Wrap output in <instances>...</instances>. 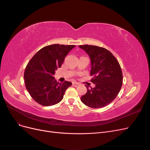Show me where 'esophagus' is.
I'll list each match as a JSON object with an SVG mask.
<instances>
[{"label":"esophagus","mask_w":150,"mask_h":150,"mask_svg":"<svg viewBox=\"0 0 150 150\" xmlns=\"http://www.w3.org/2000/svg\"><path fill=\"white\" fill-rule=\"evenodd\" d=\"M79 83H76V82H74V83H72V85H73L74 87H78V86H79Z\"/></svg>","instance_id":"esophagus-1"}]
</instances>
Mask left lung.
<instances>
[{
  "instance_id": "left-lung-1",
  "label": "left lung",
  "mask_w": 150,
  "mask_h": 150,
  "mask_svg": "<svg viewBox=\"0 0 150 150\" xmlns=\"http://www.w3.org/2000/svg\"><path fill=\"white\" fill-rule=\"evenodd\" d=\"M79 47L86 51L91 59V81L94 88L86 86L87 93L81 96L85 105L100 108L108 105L118 94L122 84V74L118 61L105 48L91 45Z\"/></svg>"
}]
</instances>
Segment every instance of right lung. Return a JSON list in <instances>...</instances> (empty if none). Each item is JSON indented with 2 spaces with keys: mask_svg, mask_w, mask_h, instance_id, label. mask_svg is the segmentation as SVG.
<instances>
[{
  "mask_svg": "<svg viewBox=\"0 0 150 150\" xmlns=\"http://www.w3.org/2000/svg\"><path fill=\"white\" fill-rule=\"evenodd\" d=\"M74 45L52 44L36 53L27 65L24 78L28 91L35 101L44 106L59 103L72 83L57 82L54 74Z\"/></svg>",
  "mask_w": 150,
  "mask_h": 150,
  "instance_id": "right-lung-1",
  "label": "right lung"
}]
</instances>
